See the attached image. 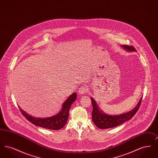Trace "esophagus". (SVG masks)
Returning a JSON list of instances; mask_svg holds the SVG:
<instances>
[{
	"mask_svg": "<svg viewBox=\"0 0 158 158\" xmlns=\"http://www.w3.org/2000/svg\"><path fill=\"white\" fill-rule=\"evenodd\" d=\"M88 90V86L86 85H83L82 86H81V88L79 89V92L81 94H84L87 92Z\"/></svg>",
	"mask_w": 158,
	"mask_h": 158,
	"instance_id": "1",
	"label": "esophagus"
}]
</instances>
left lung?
Here are the masks:
<instances>
[{
    "label": "left lung",
    "mask_w": 158,
    "mask_h": 158,
    "mask_svg": "<svg viewBox=\"0 0 158 158\" xmlns=\"http://www.w3.org/2000/svg\"><path fill=\"white\" fill-rule=\"evenodd\" d=\"M122 47L128 52L135 51V48L133 46L123 45H122ZM90 99L93 106V111L92 112L93 122L98 128L101 129H106L115 127L122 124L127 121L130 120L135 115V113L137 112L141 104L142 97L140 98L137 104L133 110L127 113L117 115H111L106 114L99 109L98 105L96 103V101L94 99V98H91Z\"/></svg>",
    "instance_id": "obj_1"
}]
</instances>
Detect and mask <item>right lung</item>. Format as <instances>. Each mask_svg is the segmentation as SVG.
<instances>
[{
    "instance_id": "obj_1",
    "label": "right lung",
    "mask_w": 158,
    "mask_h": 158,
    "mask_svg": "<svg viewBox=\"0 0 158 158\" xmlns=\"http://www.w3.org/2000/svg\"><path fill=\"white\" fill-rule=\"evenodd\" d=\"M77 98L76 92L72 94L64 101L62 105V108L60 112L53 117L47 118H36L27 114L19 106V108L23 115L33 124L49 130H57L63 127L68 121L69 110L71 105Z\"/></svg>"
}]
</instances>
